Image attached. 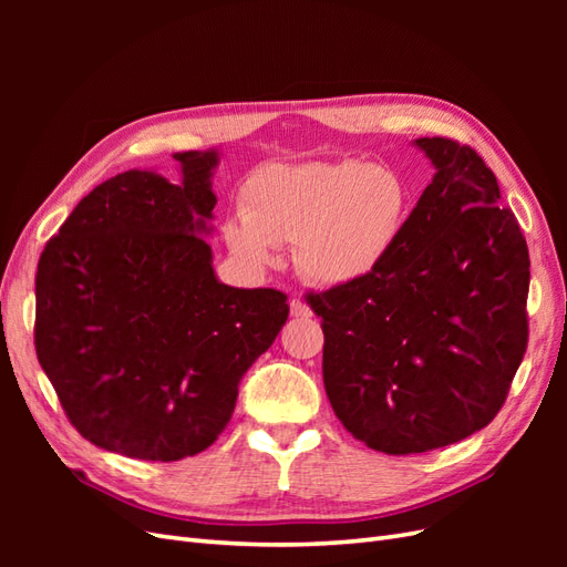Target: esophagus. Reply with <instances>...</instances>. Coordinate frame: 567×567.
Here are the masks:
<instances>
[{
	"label": "esophagus",
	"mask_w": 567,
	"mask_h": 567,
	"mask_svg": "<svg viewBox=\"0 0 567 567\" xmlns=\"http://www.w3.org/2000/svg\"><path fill=\"white\" fill-rule=\"evenodd\" d=\"M290 315H293L296 319H307V317H312V310L300 298H293L290 300Z\"/></svg>",
	"instance_id": "1"
}]
</instances>
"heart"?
Returning a JSON list of instances; mask_svg holds the SVG:
<instances>
[{
    "label": "heart",
    "instance_id": "heart-1",
    "mask_svg": "<svg viewBox=\"0 0 567 567\" xmlns=\"http://www.w3.org/2000/svg\"><path fill=\"white\" fill-rule=\"evenodd\" d=\"M244 213L225 225L241 260L265 267L293 244L305 279L340 288L369 279L402 238L409 192L398 173L359 161L269 163L241 192Z\"/></svg>",
    "mask_w": 567,
    "mask_h": 567
}]
</instances>
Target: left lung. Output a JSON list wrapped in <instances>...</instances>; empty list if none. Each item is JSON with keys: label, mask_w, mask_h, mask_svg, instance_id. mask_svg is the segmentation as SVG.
<instances>
[{"label": "left lung", "mask_w": 567, "mask_h": 567, "mask_svg": "<svg viewBox=\"0 0 567 567\" xmlns=\"http://www.w3.org/2000/svg\"><path fill=\"white\" fill-rule=\"evenodd\" d=\"M414 144L435 177L388 260L364 281L307 293L336 416L394 456L483 431L527 348L529 255L494 173L454 140Z\"/></svg>", "instance_id": "1"}]
</instances>
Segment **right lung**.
<instances>
[{"label":"right lung","mask_w":567,"mask_h":567,"mask_svg":"<svg viewBox=\"0 0 567 567\" xmlns=\"http://www.w3.org/2000/svg\"><path fill=\"white\" fill-rule=\"evenodd\" d=\"M182 184L127 169L84 196L35 277V350L75 431L179 461L225 431L238 383L288 319L274 288L219 284L208 234L217 151L175 153Z\"/></svg>","instance_id":"add662e5"}]
</instances>
